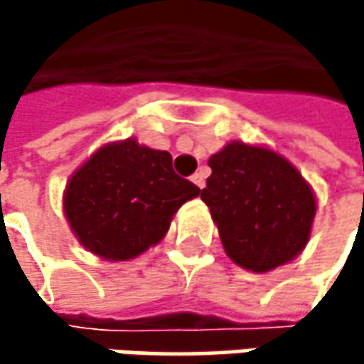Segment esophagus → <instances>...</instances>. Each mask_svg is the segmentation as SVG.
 Here are the masks:
<instances>
[{
	"label": "esophagus",
	"instance_id": "esophagus-1",
	"mask_svg": "<svg viewBox=\"0 0 364 364\" xmlns=\"http://www.w3.org/2000/svg\"><path fill=\"white\" fill-rule=\"evenodd\" d=\"M191 181L196 183V185H198V187L202 189V187H204V183H206V175H204V171H198V173H196V175L191 177Z\"/></svg>",
	"mask_w": 364,
	"mask_h": 364
}]
</instances>
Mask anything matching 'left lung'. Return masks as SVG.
<instances>
[{
  "label": "left lung",
  "instance_id": "left-lung-1",
  "mask_svg": "<svg viewBox=\"0 0 364 364\" xmlns=\"http://www.w3.org/2000/svg\"><path fill=\"white\" fill-rule=\"evenodd\" d=\"M208 204L225 253L253 272H269L308 245L316 200L297 168L278 154L230 143L210 156Z\"/></svg>",
  "mask_w": 364,
  "mask_h": 364
}]
</instances>
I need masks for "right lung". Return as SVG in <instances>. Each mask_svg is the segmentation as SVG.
<instances>
[{"label": "right lung", "instance_id": "add662e5", "mask_svg": "<svg viewBox=\"0 0 364 364\" xmlns=\"http://www.w3.org/2000/svg\"><path fill=\"white\" fill-rule=\"evenodd\" d=\"M198 193V185L173 171L168 151L128 139L101 147L75 171L65 215L88 251L124 261L160 242L173 215Z\"/></svg>", "mask_w": 364, "mask_h": 364}]
</instances>
